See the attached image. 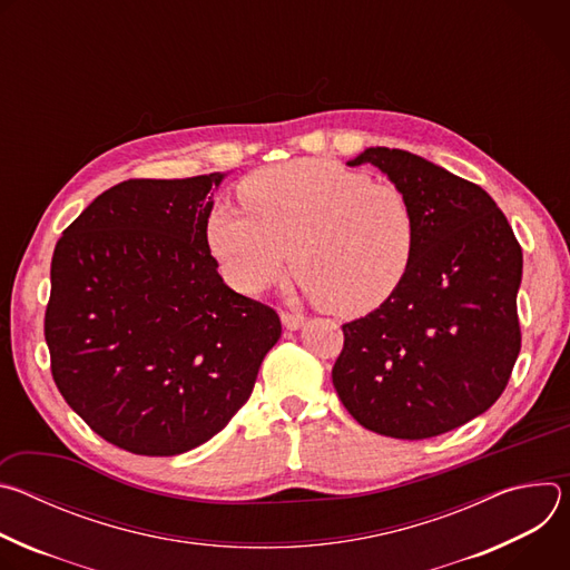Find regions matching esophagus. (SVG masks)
Listing matches in <instances>:
<instances>
[{"label": "esophagus", "instance_id": "1", "mask_svg": "<svg viewBox=\"0 0 570 570\" xmlns=\"http://www.w3.org/2000/svg\"><path fill=\"white\" fill-rule=\"evenodd\" d=\"M279 317H282V324L286 330H291V332H295V330H299L302 324L306 322V315L304 313H293V311H279Z\"/></svg>", "mask_w": 570, "mask_h": 570}]
</instances>
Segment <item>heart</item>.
<instances>
[{
	"label": "heart",
	"mask_w": 570,
	"mask_h": 570,
	"mask_svg": "<svg viewBox=\"0 0 570 570\" xmlns=\"http://www.w3.org/2000/svg\"><path fill=\"white\" fill-rule=\"evenodd\" d=\"M238 196L248 214L216 207L207 243L240 293L277 282L293 250L306 297L338 315H361L383 304L411 268L417 220L392 183H370L324 159H297L253 174Z\"/></svg>",
	"instance_id": "obj_1"
}]
</instances>
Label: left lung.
<instances>
[{
  "label": "left lung",
  "mask_w": 570,
  "mask_h": 570,
  "mask_svg": "<svg viewBox=\"0 0 570 570\" xmlns=\"http://www.w3.org/2000/svg\"><path fill=\"white\" fill-rule=\"evenodd\" d=\"M409 196L417 240L399 288L343 324L332 370L350 415L379 435L426 440L492 409L521 352L519 240L482 187L399 148H365Z\"/></svg>",
  "instance_id": "obj_1"
}]
</instances>
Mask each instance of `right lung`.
Instances as JSON below:
<instances>
[{
  "label": "right lung",
  "mask_w": 570,
  "mask_h": 570,
  "mask_svg": "<svg viewBox=\"0 0 570 570\" xmlns=\"http://www.w3.org/2000/svg\"><path fill=\"white\" fill-rule=\"evenodd\" d=\"M220 180L119 183L56 243L53 381L97 435L137 455H178L223 431L282 336L279 315L216 271L207 218Z\"/></svg>",
  "instance_id": "add662e5"
}]
</instances>
